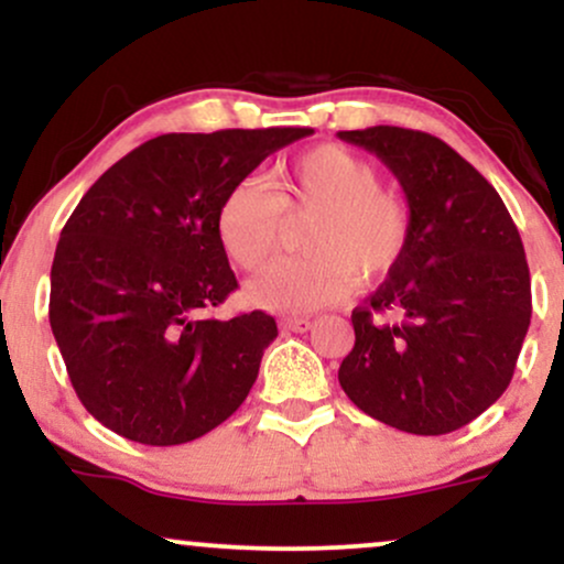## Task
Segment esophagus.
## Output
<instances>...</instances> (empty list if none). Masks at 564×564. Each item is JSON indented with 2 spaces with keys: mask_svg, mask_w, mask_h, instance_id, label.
Returning <instances> with one entry per match:
<instances>
[{
  "mask_svg": "<svg viewBox=\"0 0 564 564\" xmlns=\"http://www.w3.org/2000/svg\"><path fill=\"white\" fill-rule=\"evenodd\" d=\"M281 326L289 328V332L304 334V332H310V326H313V323H310V318H283Z\"/></svg>",
  "mask_w": 564,
  "mask_h": 564,
  "instance_id": "esophagus-1",
  "label": "esophagus"
}]
</instances>
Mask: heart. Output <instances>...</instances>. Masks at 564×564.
Masks as SVG:
<instances>
[{"label": "heart", "mask_w": 564, "mask_h": 564, "mask_svg": "<svg viewBox=\"0 0 564 564\" xmlns=\"http://www.w3.org/2000/svg\"><path fill=\"white\" fill-rule=\"evenodd\" d=\"M307 219L304 257L270 264L246 286L257 307L281 315L313 313L373 286L403 262L413 212L403 193L381 187L371 161L345 145H315L278 166L275 193L254 180L225 191L215 232L236 268L254 273L273 257L283 225Z\"/></svg>", "instance_id": "obj_1"}]
</instances>
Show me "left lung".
<instances>
[{"label":"left lung","instance_id":"1","mask_svg":"<svg viewBox=\"0 0 564 564\" xmlns=\"http://www.w3.org/2000/svg\"><path fill=\"white\" fill-rule=\"evenodd\" d=\"M390 166L413 212L403 262L352 310L339 384L360 411L411 435H448L514 377L530 313L520 230L496 187L435 134L339 132Z\"/></svg>","mask_w":564,"mask_h":564}]
</instances>
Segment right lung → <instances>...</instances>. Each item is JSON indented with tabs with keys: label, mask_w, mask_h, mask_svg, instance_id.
<instances>
[{
	"label": "right lung",
	"mask_w": 564,
	"mask_h": 564,
	"mask_svg": "<svg viewBox=\"0 0 564 564\" xmlns=\"http://www.w3.org/2000/svg\"><path fill=\"white\" fill-rule=\"evenodd\" d=\"M307 134H159L84 193L55 249L50 326L102 426L142 445H183L243 403L278 326L262 310L204 315L238 289L215 215L230 185Z\"/></svg>",
	"instance_id": "add662e5"
}]
</instances>
